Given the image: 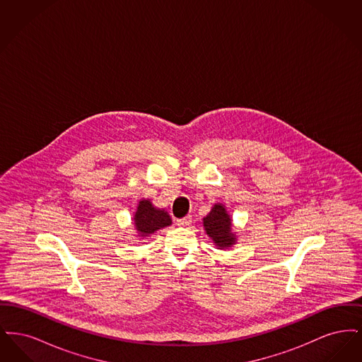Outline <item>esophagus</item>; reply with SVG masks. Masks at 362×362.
<instances>
[{
  "label": "esophagus",
  "instance_id": "obj_1",
  "mask_svg": "<svg viewBox=\"0 0 362 362\" xmlns=\"http://www.w3.org/2000/svg\"><path fill=\"white\" fill-rule=\"evenodd\" d=\"M189 224H191V217H189V216L176 220V225H177V226H187V225Z\"/></svg>",
  "mask_w": 362,
  "mask_h": 362
}]
</instances>
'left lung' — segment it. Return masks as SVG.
<instances>
[{
  "label": "left lung",
  "instance_id": "8db88e82",
  "mask_svg": "<svg viewBox=\"0 0 362 362\" xmlns=\"http://www.w3.org/2000/svg\"><path fill=\"white\" fill-rule=\"evenodd\" d=\"M204 228L207 236L220 250H226L236 243V236L232 230V218L221 204L211 207L210 213L204 218Z\"/></svg>",
  "mask_w": 362,
  "mask_h": 362
}]
</instances>
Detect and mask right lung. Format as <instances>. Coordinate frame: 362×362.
Segmentation results:
<instances>
[{"mask_svg":"<svg viewBox=\"0 0 362 362\" xmlns=\"http://www.w3.org/2000/svg\"><path fill=\"white\" fill-rule=\"evenodd\" d=\"M133 220L141 239H146L156 230L173 224L170 214L163 209L153 206L149 199H141L138 202L137 211L134 213Z\"/></svg>","mask_w":362,"mask_h":362,"instance_id":"add662e5","label":"right lung"}]
</instances>
